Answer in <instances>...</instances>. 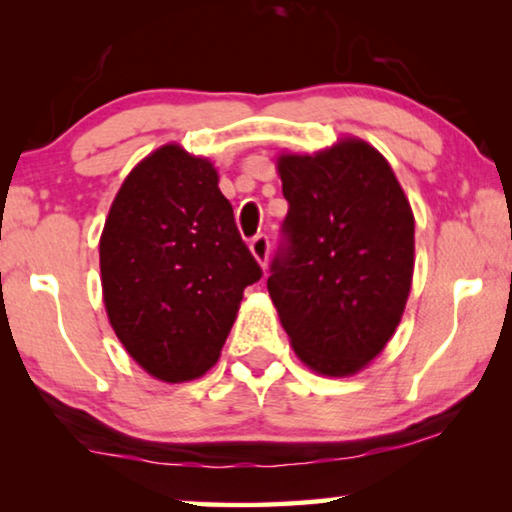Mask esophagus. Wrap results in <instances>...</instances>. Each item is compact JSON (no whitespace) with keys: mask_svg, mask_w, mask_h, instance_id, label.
Listing matches in <instances>:
<instances>
[{"mask_svg":"<svg viewBox=\"0 0 512 512\" xmlns=\"http://www.w3.org/2000/svg\"><path fill=\"white\" fill-rule=\"evenodd\" d=\"M249 249H251V256L256 258L258 265L265 268L268 265V256H270V240L268 235H256L254 240L249 242Z\"/></svg>","mask_w":512,"mask_h":512,"instance_id":"1","label":"esophagus"}]
</instances>
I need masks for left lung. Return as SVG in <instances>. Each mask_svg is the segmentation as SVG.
Returning <instances> with one entry per match:
<instances>
[{"instance_id":"obj_1","label":"left lung","mask_w":512,"mask_h":512,"mask_svg":"<svg viewBox=\"0 0 512 512\" xmlns=\"http://www.w3.org/2000/svg\"><path fill=\"white\" fill-rule=\"evenodd\" d=\"M289 247L268 291L293 352L326 377L361 373L401 324L415 272V214L375 146L342 137L279 153Z\"/></svg>"}]
</instances>
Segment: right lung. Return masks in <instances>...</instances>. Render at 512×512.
<instances>
[{
	"label": "right lung",
	"mask_w": 512,
	"mask_h": 512,
	"mask_svg": "<svg viewBox=\"0 0 512 512\" xmlns=\"http://www.w3.org/2000/svg\"><path fill=\"white\" fill-rule=\"evenodd\" d=\"M102 300L125 352L160 382L219 361L261 268L209 158L165 144L132 167L100 237Z\"/></svg>",
	"instance_id": "add662e5"
}]
</instances>
